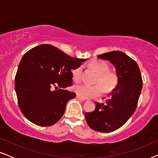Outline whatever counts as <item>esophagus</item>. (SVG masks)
<instances>
[{
	"label": "esophagus",
	"instance_id": "esophagus-1",
	"mask_svg": "<svg viewBox=\"0 0 158 158\" xmlns=\"http://www.w3.org/2000/svg\"><path fill=\"white\" fill-rule=\"evenodd\" d=\"M76 98L78 99V100H80V101H84L85 100V99H84L83 98H82V97H81L80 96H78V95H77L76 96Z\"/></svg>",
	"mask_w": 158,
	"mask_h": 158
}]
</instances>
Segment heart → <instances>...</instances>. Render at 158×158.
Segmentation results:
<instances>
[{
    "label": "heart",
    "mask_w": 158,
    "mask_h": 158,
    "mask_svg": "<svg viewBox=\"0 0 158 158\" xmlns=\"http://www.w3.org/2000/svg\"><path fill=\"white\" fill-rule=\"evenodd\" d=\"M90 68L98 74L96 85L80 84L74 86L73 90L76 94L83 98H91L103 94V88L106 91H111L115 88L118 83V76L115 73L109 71V67L103 60H96L90 62ZM81 67H77L73 70V79L78 81L81 78Z\"/></svg>",
    "instance_id": "b5f03b06"
}]
</instances>
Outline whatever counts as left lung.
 <instances>
[{
  "instance_id": "obj_1",
  "label": "left lung",
  "mask_w": 158,
  "mask_h": 158,
  "mask_svg": "<svg viewBox=\"0 0 158 158\" xmlns=\"http://www.w3.org/2000/svg\"><path fill=\"white\" fill-rule=\"evenodd\" d=\"M97 58L113 64L118 83L106 103H96L94 111L86 112L85 117L94 130L109 133L120 128L132 116L142 91V79L137 62L122 52H109Z\"/></svg>"
}]
</instances>
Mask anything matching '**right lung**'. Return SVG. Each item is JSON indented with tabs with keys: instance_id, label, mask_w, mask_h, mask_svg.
Wrapping results in <instances>:
<instances>
[{
	"instance_id": "1",
	"label": "right lung",
	"mask_w": 158,
	"mask_h": 158,
	"mask_svg": "<svg viewBox=\"0 0 158 158\" xmlns=\"http://www.w3.org/2000/svg\"><path fill=\"white\" fill-rule=\"evenodd\" d=\"M87 59L73 58L49 44H41L23 55L15 77L18 103L34 124L49 127L59 121L75 93L64 90L73 84L71 70Z\"/></svg>"
}]
</instances>
